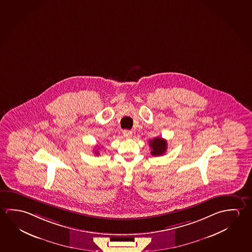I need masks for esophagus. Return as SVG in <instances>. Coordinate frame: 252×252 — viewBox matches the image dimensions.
I'll return each mask as SVG.
<instances>
[{"mask_svg": "<svg viewBox=\"0 0 252 252\" xmlns=\"http://www.w3.org/2000/svg\"><path fill=\"white\" fill-rule=\"evenodd\" d=\"M123 135H124L126 138H132V131H129V130H124V131H123Z\"/></svg>", "mask_w": 252, "mask_h": 252, "instance_id": "34e87169", "label": "esophagus"}]
</instances>
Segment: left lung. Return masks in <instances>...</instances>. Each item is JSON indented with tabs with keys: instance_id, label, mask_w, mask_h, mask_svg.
Wrapping results in <instances>:
<instances>
[{
	"instance_id": "8db88e82",
	"label": "left lung",
	"mask_w": 252,
	"mask_h": 252,
	"mask_svg": "<svg viewBox=\"0 0 252 252\" xmlns=\"http://www.w3.org/2000/svg\"><path fill=\"white\" fill-rule=\"evenodd\" d=\"M149 146L151 148L152 156H162L167 150V140L161 137H156L149 141Z\"/></svg>"
}]
</instances>
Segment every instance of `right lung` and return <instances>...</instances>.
Listing matches in <instances>:
<instances>
[{
    "label": "right lung",
    "instance_id": "obj_1",
    "mask_svg": "<svg viewBox=\"0 0 252 252\" xmlns=\"http://www.w3.org/2000/svg\"><path fill=\"white\" fill-rule=\"evenodd\" d=\"M98 149H99V148H98ZM98 149H95V155H96V156L98 155Z\"/></svg>",
    "mask_w": 252,
    "mask_h": 252
}]
</instances>
